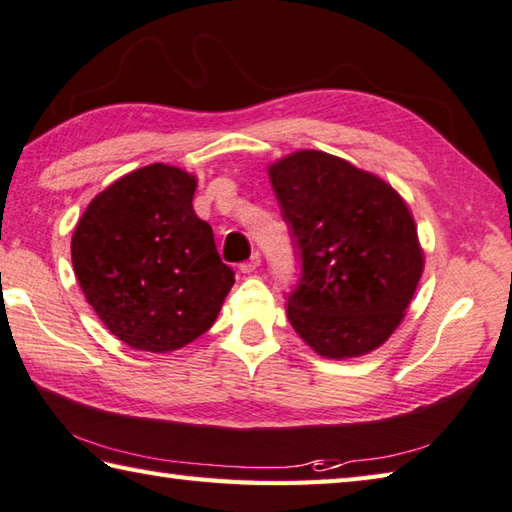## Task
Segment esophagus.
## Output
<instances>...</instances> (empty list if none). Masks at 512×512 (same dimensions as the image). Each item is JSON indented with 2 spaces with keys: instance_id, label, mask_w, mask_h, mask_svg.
<instances>
[{
  "instance_id": "34e87169",
  "label": "esophagus",
  "mask_w": 512,
  "mask_h": 512,
  "mask_svg": "<svg viewBox=\"0 0 512 512\" xmlns=\"http://www.w3.org/2000/svg\"><path fill=\"white\" fill-rule=\"evenodd\" d=\"M258 265H260V256L254 254L252 258L245 260V263H240V272H243V274H254L256 269H258Z\"/></svg>"
}]
</instances>
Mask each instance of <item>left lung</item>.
<instances>
[{
	"label": "left lung",
	"instance_id": "left-lung-1",
	"mask_svg": "<svg viewBox=\"0 0 512 512\" xmlns=\"http://www.w3.org/2000/svg\"><path fill=\"white\" fill-rule=\"evenodd\" d=\"M267 171L303 260L289 323L325 359L376 350L403 321L423 274L406 200L325 151H294Z\"/></svg>",
	"mask_w": 512,
	"mask_h": 512
}]
</instances>
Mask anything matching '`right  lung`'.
Returning <instances> with one entry per match:
<instances>
[{
    "label": "right lung",
    "instance_id": "1",
    "mask_svg": "<svg viewBox=\"0 0 512 512\" xmlns=\"http://www.w3.org/2000/svg\"><path fill=\"white\" fill-rule=\"evenodd\" d=\"M194 194L196 176L156 162L100 191L75 225L77 283L133 350L165 354L196 341L234 285Z\"/></svg>",
    "mask_w": 512,
    "mask_h": 512
}]
</instances>
